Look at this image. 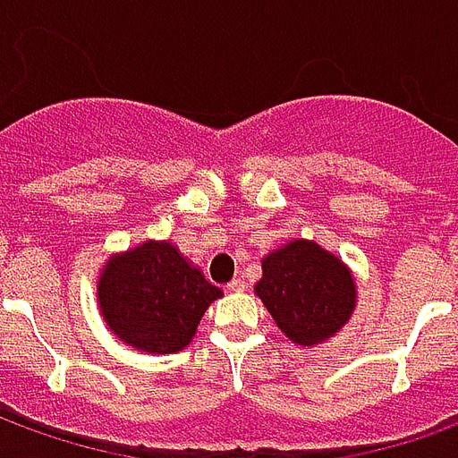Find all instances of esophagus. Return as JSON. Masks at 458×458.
I'll return each instance as SVG.
<instances>
[{"instance_id":"1","label":"esophagus","mask_w":458,"mask_h":458,"mask_svg":"<svg viewBox=\"0 0 458 458\" xmlns=\"http://www.w3.org/2000/svg\"><path fill=\"white\" fill-rule=\"evenodd\" d=\"M245 282L242 279H233V282H228V292H245Z\"/></svg>"}]
</instances>
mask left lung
<instances>
[{
  "instance_id": "obj_1",
  "label": "left lung",
  "mask_w": 458,
  "mask_h": 458,
  "mask_svg": "<svg viewBox=\"0 0 458 458\" xmlns=\"http://www.w3.org/2000/svg\"><path fill=\"white\" fill-rule=\"evenodd\" d=\"M255 294L297 345L324 344L345 327L355 309L351 269L311 240H292L262 259Z\"/></svg>"
}]
</instances>
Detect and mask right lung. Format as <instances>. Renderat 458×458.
Segmentation results:
<instances>
[{
	"label": "right lung",
	"instance_id": "obj_1",
	"mask_svg": "<svg viewBox=\"0 0 458 458\" xmlns=\"http://www.w3.org/2000/svg\"><path fill=\"white\" fill-rule=\"evenodd\" d=\"M223 292L171 242H141L107 259L98 301L114 336L144 353H176Z\"/></svg>",
	"mask_w": 458,
	"mask_h": 458
}]
</instances>
